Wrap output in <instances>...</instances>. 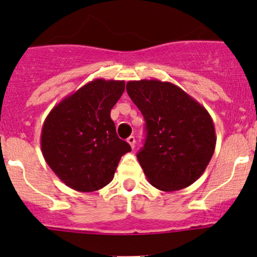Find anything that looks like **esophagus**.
I'll list each match as a JSON object with an SVG mask.
<instances>
[{
    "mask_svg": "<svg viewBox=\"0 0 257 257\" xmlns=\"http://www.w3.org/2000/svg\"><path fill=\"white\" fill-rule=\"evenodd\" d=\"M126 142H128V144L134 149V147H136V138H134L133 136H131L128 139H126Z\"/></svg>",
    "mask_w": 257,
    "mask_h": 257,
    "instance_id": "1",
    "label": "esophagus"
}]
</instances>
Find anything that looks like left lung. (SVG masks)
<instances>
[{"label": "left lung", "mask_w": 257, "mask_h": 257, "mask_svg": "<svg viewBox=\"0 0 257 257\" xmlns=\"http://www.w3.org/2000/svg\"><path fill=\"white\" fill-rule=\"evenodd\" d=\"M126 92L147 123V139L137 158L148 181L166 192L196 182L207 169L217 143L208 110L166 81H129Z\"/></svg>", "instance_id": "8db88e82"}]
</instances>
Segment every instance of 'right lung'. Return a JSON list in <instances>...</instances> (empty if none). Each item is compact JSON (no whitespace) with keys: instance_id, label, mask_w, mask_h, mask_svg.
I'll return each mask as SVG.
<instances>
[{"instance_id":"add662e5","label":"right lung","mask_w":257,"mask_h":257,"mask_svg":"<svg viewBox=\"0 0 257 257\" xmlns=\"http://www.w3.org/2000/svg\"><path fill=\"white\" fill-rule=\"evenodd\" d=\"M125 90L119 80L96 79L59 102L45 118L40 147L61 181L79 192H93L114 177L131 145L118 138L110 109Z\"/></svg>"}]
</instances>
